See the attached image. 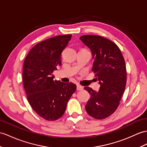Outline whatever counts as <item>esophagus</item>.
Segmentation results:
<instances>
[{
  "label": "esophagus",
  "instance_id": "34e87169",
  "mask_svg": "<svg viewBox=\"0 0 147 147\" xmlns=\"http://www.w3.org/2000/svg\"><path fill=\"white\" fill-rule=\"evenodd\" d=\"M76 89H77V90H78V91L82 90H83V86H80V85H77V88H76Z\"/></svg>",
  "mask_w": 147,
  "mask_h": 147
}]
</instances>
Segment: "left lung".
Segmentation results:
<instances>
[{
    "instance_id": "obj_1",
    "label": "left lung",
    "mask_w": 147,
    "mask_h": 147,
    "mask_svg": "<svg viewBox=\"0 0 147 147\" xmlns=\"http://www.w3.org/2000/svg\"><path fill=\"white\" fill-rule=\"evenodd\" d=\"M80 39L91 51L94 60L92 71L100 84L98 91L84 87L91 95L85 109L93 118L104 119L117 110L125 91L127 81L125 59L117 44L103 37L86 35Z\"/></svg>"
}]
</instances>
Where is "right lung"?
I'll use <instances>...</instances> for the list:
<instances>
[{
  "label": "right lung",
  "instance_id": "1",
  "mask_svg": "<svg viewBox=\"0 0 147 147\" xmlns=\"http://www.w3.org/2000/svg\"><path fill=\"white\" fill-rule=\"evenodd\" d=\"M71 34L57 36L38 43L30 49L23 65L24 88L30 105L40 117L48 121L61 118L76 90L73 83L54 80V71L61 65V53Z\"/></svg>",
  "mask_w": 147,
  "mask_h": 147
}]
</instances>
